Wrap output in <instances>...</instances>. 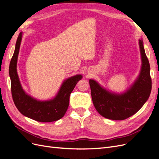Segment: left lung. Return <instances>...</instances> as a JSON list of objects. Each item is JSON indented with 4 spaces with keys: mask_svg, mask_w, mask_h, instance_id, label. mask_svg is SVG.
<instances>
[{
    "mask_svg": "<svg viewBox=\"0 0 159 159\" xmlns=\"http://www.w3.org/2000/svg\"><path fill=\"white\" fill-rule=\"evenodd\" d=\"M143 44V41L139 40L142 58L140 75L126 93L122 95L111 93L95 81L89 80L93 105L103 117L112 120H125L135 114L148 99L152 88V80L150 64Z\"/></svg>",
    "mask_w": 159,
    "mask_h": 159,
    "instance_id": "8db88e82",
    "label": "left lung"
}]
</instances>
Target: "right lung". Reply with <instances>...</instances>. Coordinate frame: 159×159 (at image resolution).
<instances>
[{
	"mask_svg": "<svg viewBox=\"0 0 159 159\" xmlns=\"http://www.w3.org/2000/svg\"><path fill=\"white\" fill-rule=\"evenodd\" d=\"M22 40V32L18 36L15 50L9 66L13 102L22 115L40 122L57 121L65 115L69 106L70 96L82 76L77 75L66 80L56 97L47 102H40L26 94L22 88L16 71L18 55Z\"/></svg>",
	"mask_w": 159,
	"mask_h": 159,
	"instance_id": "right-lung-1",
	"label": "right lung"
}]
</instances>
